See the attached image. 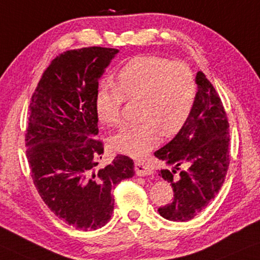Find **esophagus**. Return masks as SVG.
I'll list each match as a JSON object with an SVG mask.
<instances>
[{
	"instance_id": "esophagus-1",
	"label": "esophagus",
	"mask_w": 260,
	"mask_h": 260,
	"mask_svg": "<svg viewBox=\"0 0 260 260\" xmlns=\"http://www.w3.org/2000/svg\"><path fill=\"white\" fill-rule=\"evenodd\" d=\"M135 173L139 177H148V175L153 174V171L149 168V166L146 165V164L141 161L135 162Z\"/></svg>"
}]
</instances>
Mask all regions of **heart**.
Instances as JSON below:
<instances>
[{"label": "heart", "instance_id": "1", "mask_svg": "<svg viewBox=\"0 0 260 260\" xmlns=\"http://www.w3.org/2000/svg\"><path fill=\"white\" fill-rule=\"evenodd\" d=\"M118 85H99L94 106L99 119L115 126L122 118L127 99L141 98V122L123 126L112 139L116 152L142 158L159 145L162 131L172 135L182 128L191 115L197 98L192 69L184 62L142 55L132 58L118 73Z\"/></svg>", "mask_w": 260, "mask_h": 260}]
</instances>
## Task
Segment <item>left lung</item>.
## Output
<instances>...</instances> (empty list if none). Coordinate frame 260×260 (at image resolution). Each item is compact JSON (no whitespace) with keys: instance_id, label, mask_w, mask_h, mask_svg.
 Segmentation results:
<instances>
[{"instance_id":"obj_1","label":"left lung","mask_w":260,"mask_h":260,"mask_svg":"<svg viewBox=\"0 0 260 260\" xmlns=\"http://www.w3.org/2000/svg\"><path fill=\"white\" fill-rule=\"evenodd\" d=\"M196 82L197 98L188 120L154 153L173 166L172 171L161 170L159 175L171 182L174 199L158 210L172 221H187L200 213L220 189L230 164V126L220 98L203 72L197 73ZM177 170L181 172L174 176Z\"/></svg>"}]
</instances>
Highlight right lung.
Segmentation results:
<instances>
[{
  "instance_id": "obj_1",
  "label": "right lung",
  "mask_w": 260,
  "mask_h": 260,
  "mask_svg": "<svg viewBox=\"0 0 260 260\" xmlns=\"http://www.w3.org/2000/svg\"><path fill=\"white\" fill-rule=\"evenodd\" d=\"M118 53L102 47L62 53L43 73L29 105L25 146L35 187L56 217L82 231L107 224L112 189L134 175L126 155L98 170L104 146L92 139L99 133V80Z\"/></svg>"
}]
</instances>
